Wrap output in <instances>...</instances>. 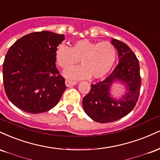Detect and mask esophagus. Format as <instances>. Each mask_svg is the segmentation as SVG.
Segmentation results:
<instances>
[{"label": "esophagus", "mask_w": 160, "mask_h": 160, "mask_svg": "<svg viewBox=\"0 0 160 160\" xmlns=\"http://www.w3.org/2000/svg\"><path fill=\"white\" fill-rule=\"evenodd\" d=\"M65 83H66V85H67V87H71V86L76 85V84H77V82H76V81H72V80L67 79V80H66Z\"/></svg>", "instance_id": "34e87169"}]
</instances>
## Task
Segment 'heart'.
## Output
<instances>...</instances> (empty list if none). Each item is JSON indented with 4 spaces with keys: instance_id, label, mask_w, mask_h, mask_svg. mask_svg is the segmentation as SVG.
I'll return each mask as SVG.
<instances>
[{
    "instance_id": "1",
    "label": "heart",
    "mask_w": 160,
    "mask_h": 160,
    "mask_svg": "<svg viewBox=\"0 0 160 160\" xmlns=\"http://www.w3.org/2000/svg\"><path fill=\"white\" fill-rule=\"evenodd\" d=\"M117 50L108 41L92 42L88 39H80L68 47L61 44L56 48L54 58L62 69H69L79 63L82 67L67 70L65 76L69 78H100L111 70L116 61Z\"/></svg>"
}]
</instances>
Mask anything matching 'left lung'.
<instances>
[{
	"label": "left lung",
	"mask_w": 160,
	"mask_h": 160,
	"mask_svg": "<svg viewBox=\"0 0 160 160\" xmlns=\"http://www.w3.org/2000/svg\"><path fill=\"white\" fill-rule=\"evenodd\" d=\"M118 50L119 63L109 76L102 82L91 84V91L83 98L82 105L85 113L99 123H110L125 117L136 106L141 89L139 62L134 52L124 42L112 39ZM119 80L127 84L128 92L117 101L110 96V87Z\"/></svg>",
	"instance_id": "obj_1"
}]
</instances>
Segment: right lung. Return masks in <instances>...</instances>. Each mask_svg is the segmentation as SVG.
<instances>
[{"mask_svg": "<svg viewBox=\"0 0 160 160\" xmlns=\"http://www.w3.org/2000/svg\"><path fill=\"white\" fill-rule=\"evenodd\" d=\"M64 35L43 31L27 34L9 48L3 64L5 93L17 108L43 113L59 102L67 88L54 52Z\"/></svg>", "mask_w": 160, "mask_h": 160, "instance_id": "1", "label": "right lung"}]
</instances>
